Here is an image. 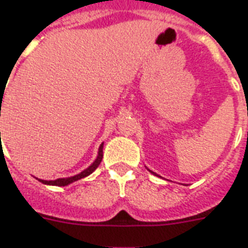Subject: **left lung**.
<instances>
[{
	"label": "left lung",
	"mask_w": 248,
	"mask_h": 248,
	"mask_svg": "<svg viewBox=\"0 0 248 248\" xmlns=\"http://www.w3.org/2000/svg\"><path fill=\"white\" fill-rule=\"evenodd\" d=\"M149 171H151V170H149ZM151 172H152V171H151ZM152 173H155V172H152Z\"/></svg>",
	"instance_id": "obj_1"
}]
</instances>
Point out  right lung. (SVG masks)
<instances>
[{
  "instance_id": "1",
  "label": "right lung",
  "mask_w": 248,
  "mask_h": 248,
  "mask_svg": "<svg viewBox=\"0 0 248 248\" xmlns=\"http://www.w3.org/2000/svg\"><path fill=\"white\" fill-rule=\"evenodd\" d=\"M1 134V132H0ZM101 159H103V144H101L100 147H99V153H97V157L96 159L93 161V165L89 166L87 169L83 170L81 173H77L75 176H71V177H63V179H56V180H38L41 183H44V184H47V185H56V186H65V185L71 184V183H75V181L79 180V179H83V177L89 176L90 173H93L95 170L97 169V166L100 165Z\"/></svg>"
}]
</instances>
